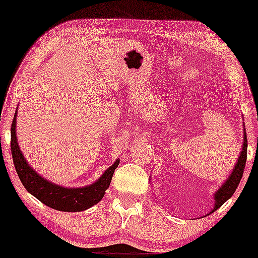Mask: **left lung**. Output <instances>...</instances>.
<instances>
[{"label": "left lung", "instance_id": "obj_1", "mask_svg": "<svg viewBox=\"0 0 258 258\" xmlns=\"http://www.w3.org/2000/svg\"><path fill=\"white\" fill-rule=\"evenodd\" d=\"M242 141L244 142H242L240 155H239L238 161H236L232 173L229 174V177L226 179V182H224L214 194L215 206L210 214H212V212H215L216 210L220 209V207L223 205L228 199H229V198H232L234 191H235V189L238 188L239 183H240L242 173H244L245 164H246V155H247V139H246V132H245V126H244V139H242Z\"/></svg>", "mask_w": 258, "mask_h": 258}]
</instances>
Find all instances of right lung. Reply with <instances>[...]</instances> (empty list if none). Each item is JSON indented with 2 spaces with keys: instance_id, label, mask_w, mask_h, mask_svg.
Wrapping results in <instances>:
<instances>
[{
  "instance_id": "add662e5",
  "label": "right lung",
  "mask_w": 258,
  "mask_h": 258,
  "mask_svg": "<svg viewBox=\"0 0 258 258\" xmlns=\"http://www.w3.org/2000/svg\"><path fill=\"white\" fill-rule=\"evenodd\" d=\"M17 110L11 128V149L17 173L26 190L46 206L52 207L58 211L80 212L98 204L104 197L105 190L110 185L112 174H114L115 168L119 166L120 160L117 159L110 167L106 168L105 172L96 182L86 186L65 188V186L49 182L48 179L40 176L29 165L20 150L16 132Z\"/></svg>"
}]
</instances>
